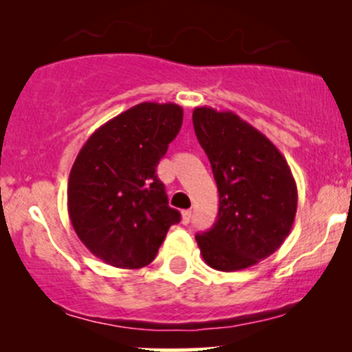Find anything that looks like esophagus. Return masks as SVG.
<instances>
[{
    "label": "esophagus",
    "mask_w": 352,
    "mask_h": 352,
    "mask_svg": "<svg viewBox=\"0 0 352 352\" xmlns=\"http://www.w3.org/2000/svg\"><path fill=\"white\" fill-rule=\"evenodd\" d=\"M192 218V210H182V223L187 225Z\"/></svg>",
    "instance_id": "obj_1"
}]
</instances>
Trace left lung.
<instances>
[{"label":"left lung","instance_id":"8db88e82","mask_svg":"<svg viewBox=\"0 0 352 352\" xmlns=\"http://www.w3.org/2000/svg\"><path fill=\"white\" fill-rule=\"evenodd\" d=\"M193 129L215 177L220 207L208 232L197 235L210 268L238 272L280 248L293 227L298 188L281 152L235 112L193 109Z\"/></svg>","mask_w":352,"mask_h":352}]
</instances>
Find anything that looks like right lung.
I'll return each mask as SVG.
<instances>
[{
    "label": "right lung",
    "instance_id": "1",
    "mask_svg": "<svg viewBox=\"0 0 352 352\" xmlns=\"http://www.w3.org/2000/svg\"><path fill=\"white\" fill-rule=\"evenodd\" d=\"M182 120L177 104L140 102L100 125L76 157L67 212L76 235L104 263L147 266L180 221L155 170Z\"/></svg>",
    "mask_w": 352,
    "mask_h": 352
}]
</instances>
